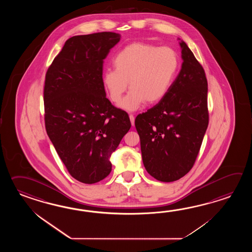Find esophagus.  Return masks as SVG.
I'll return each mask as SVG.
<instances>
[{
    "label": "esophagus",
    "mask_w": 252,
    "mask_h": 252,
    "mask_svg": "<svg viewBox=\"0 0 252 252\" xmlns=\"http://www.w3.org/2000/svg\"><path fill=\"white\" fill-rule=\"evenodd\" d=\"M128 117H129V120H130V123H131V125L134 126V116L132 114H129L128 115Z\"/></svg>",
    "instance_id": "1"
}]
</instances>
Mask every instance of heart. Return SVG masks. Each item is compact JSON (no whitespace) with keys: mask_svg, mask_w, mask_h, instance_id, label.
I'll list each match as a JSON object with an SVG mask.
<instances>
[{"mask_svg":"<svg viewBox=\"0 0 252 252\" xmlns=\"http://www.w3.org/2000/svg\"><path fill=\"white\" fill-rule=\"evenodd\" d=\"M114 70L102 75V83L112 102L118 103L128 86L130 91L121 107L134 111L145 102H160L171 88L179 66L177 52L171 48L144 42L130 43L113 59Z\"/></svg>","mask_w":252,"mask_h":252,"instance_id":"heart-1","label":"heart"}]
</instances>
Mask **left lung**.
Wrapping results in <instances>:
<instances>
[{
    "label": "left lung",
    "instance_id": "obj_1",
    "mask_svg": "<svg viewBox=\"0 0 252 252\" xmlns=\"http://www.w3.org/2000/svg\"><path fill=\"white\" fill-rule=\"evenodd\" d=\"M182 68L166 96L135 119L145 168L161 182L187 175L198 156L209 124L204 68L181 41Z\"/></svg>",
    "mask_w": 252,
    "mask_h": 252
}]
</instances>
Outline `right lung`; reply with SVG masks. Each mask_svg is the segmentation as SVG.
I'll list each match as a JSON object with an SVG mask.
<instances>
[{
    "mask_svg": "<svg viewBox=\"0 0 252 252\" xmlns=\"http://www.w3.org/2000/svg\"><path fill=\"white\" fill-rule=\"evenodd\" d=\"M115 32L68 38L46 73L44 120L67 171L94 184L112 170L110 157L131 127L128 113L106 98L102 65L120 41Z\"/></svg>",
    "mask_w": 252,
    "mask_h": 252,
    "instance_id": "obj_1",
    "label": "right lung"
}]
</instances>
